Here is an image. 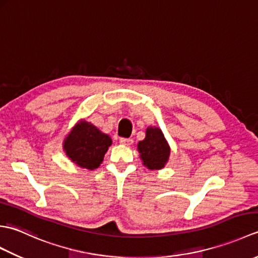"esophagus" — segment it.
<instances>
[{
	"label": "esophagus",
	"instance_id": "obj_1",
	"mask_svg": "<svg viewBox=\"0 0 258 258\" xmlns=\"http://www.w3.org/2000/svg\"><path fill=\"white\" fill-rule=\"evenodd\" d=\"M119 143L125 146H130L133 144V140L132 139H125V138H120L119 139Z\"/></svg>",
	"mask_w": 258,
	"mask_h": 258
}]
</instances>
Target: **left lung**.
I'll return each instance as SVG.
<instances>
[{
  "mask_svg": "<svg viewBox=\"0 0 258 258\" xmlns=\"http://www.w3.org/2000/svg\"><path fill=\"white\" fill-rule=\"evenodd\" d=\"M138 149L143 164L150 169H160L169 157V146L158 127H147L146 136L139 142Z\"/></svg>",
  "mask_w": 258,
  "mask_h": 258,
  "instance_id": "8db88e82",
  "label": "left lung"
}]
</instances>
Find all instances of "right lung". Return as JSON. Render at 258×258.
<instances>
[{"mask_svg":"<svg viewBox=\"0 0 258 258\" xmlns=\"http://www.w3.org/2000/svg\"><path fill=\"white\" fill-rule=\"evenodd\" d=\"M112 140L94 125L82 120L76 124L64 142L68 156L79 166L95 169L103 162Z\"/></svg>","mask_w":258,"mask_h":258,"instance_id":"1","label":"right lung"}]
</instances>
